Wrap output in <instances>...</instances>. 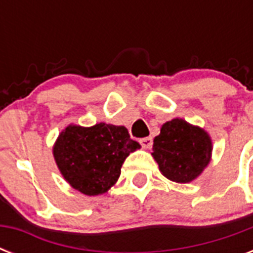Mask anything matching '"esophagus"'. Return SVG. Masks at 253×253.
<instances>
[{
    "mask_svg": "<svg viewBox=\"0 0 253 253\" xmlns=\"http://www.w3.org/2000/svg\"><path fill=\"white\" fill-rule=\"evenodd\" d=\"M140 144H142L144 148H151V147H152V138H151V136L142 138L140 139Z\"/></svg>",
    "mask_w": 253,
    "mask_h": 253,
    "instance_id": "obj_1",
    "label": "esophagus"
}]
</instances>
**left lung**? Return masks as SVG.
<instances>
[{"label":"left lung","instance_id":"1","mask_svg":"<svg viewBox=\"0 0 253 253\" xmlns=\"http://www.w3.org/2000/svg\"><path fill=\"white\" fill-rule=\"evenodd\" d=\"M152 156L160 172L174 182L188 184L200 176L211 159V139L204 128L174 118L154 139Z\"/></svg>","mask_w":253,"mask_h":253}]
</instances>
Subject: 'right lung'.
I'll return each mask as SVG.
<instances>
[{"label":"right lung","instance_id":"right-lung-1","mask_svg":"<svg viewBox=\"0 0 253 253\" xmlns=\"http://www.w3.org/2000/svg\"><path fill=\"white\" fill-rule=\"evenodd\" d=\"M138 148L140 144L130 138L125 126L69 125L53 146V158L73 189L86 196H98L118 181L122 164Z\"/></svg>","mask_w":253,"mask_h":253}]
</instances>
